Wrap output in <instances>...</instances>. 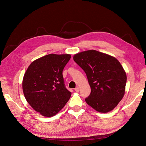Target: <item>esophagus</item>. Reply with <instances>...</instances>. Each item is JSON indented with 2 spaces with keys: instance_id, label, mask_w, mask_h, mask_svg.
Segmentation results:
<instances>
[{
  "instance_id": "obj_1",
  "label": "esophagus",
  "mask_w": 146,
  "mask_h": 146,
  "mask_svg": "<svg viewBox=\"0 0 146 146\" xmlns=\"http://www.w3.org/2000/svg\"><path fill=\"white\" fill-rule=\"evenodd\" d=\"M74 91L76 92H78L79 91V87H76V88L74 89Z\"/></svg>"
}]
</instances>
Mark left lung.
<instances>
[{
    "label": "left lung",
    "instance_id": "obj_1",
    "mask_svg": "<svg viewBox=\"0 0 146 146\" xmlns=\"http://www.w3.org/2000/svg\"><path fill=\"white\" fill-rule=\"evenodd\" d=\"M74 61L85 72L91 92L86 103L101 113L111 111L124 96L126 74L115 57L96 50L75 54Z\"/></svg>",
    "mask_w": 146,
    "mask_h": 146
}]
</instances>
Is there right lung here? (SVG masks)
<instances>
[{"instance_id":"right-lung-1","label":"right lung","mask_w":146,"mask_h":146,"mask_svg":"<svg viewBox=\"0 0 146 146\" xmlns=\"http://www.w3.org/2000/svg\"><path fill=\"white\" fill-rule=\"evenodd\" d=\"M70 54H49L31 63L24 75L23 91L28 103L45 117L58 113L71 97L62 71Z\"/></svg>"}]
</instances>
